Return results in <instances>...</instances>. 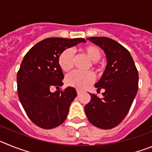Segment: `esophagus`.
<instances>
[{
  "label": "esophagus",
  "instance_id": "esophagus-1",
  "mask_svg": "<svg viewBox=\"0 0 152 152\" xmlns=\"http://www.w3.org/2000/svg\"><path fill=\"white\" fill-rule=\"evenodd\" d=\"M76 91H77V95L80 94H81V92H82V91H80V90H78V89H77V90H76Z\"/></svg>",
  "mask_w": 152,
  "mask_h": 152
}]
</instances>
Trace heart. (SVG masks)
<instances>
[{"label": "heart", "instance_id": "obj_1", "mask_svg": "<svg viewBox=\"0 0 152 152\" xmlns=\"http://www.w3.org/2000/svg\"><path fill=\"white\" fill-rule=\"evenodd\" d=\"M80 51L91 60V66L96 68L98 72L103 69V63L99 60L102 56L101 49L99 47L94 45H88L81 48ZM58 62L63 72H69L74 67L75 62L72 51L68 49L63 51L58 56ZM94 79L95 75L91 71L85 72L75 71L67 76L65 81L68 86L79 89H84L92 84Z\"/></svg>", "mask_w": 152, "mask_h": 152}]
</instances>
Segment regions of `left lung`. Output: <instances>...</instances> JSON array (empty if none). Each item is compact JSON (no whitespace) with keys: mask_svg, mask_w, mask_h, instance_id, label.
<instances>
[{"mask_svg":"<svg viewBox=\"0 0 152 152\" xmlns=\"http://www.w3.org/2000/svg\"><path fill=\"white\" fill-rule=\"evenodd\" d=\"M88 39L100 46L107 59L103 76L96 84L97 91L104 89L103 97L91 94L84 107L90 123L97 128L110 129L123 121L138 91L139 73L129 52L115 40L107 37Z\"/></svg>","mask_w":152,"mask_h":152,"instance_id":"obj_1","label":"left lung"}]
</instances>
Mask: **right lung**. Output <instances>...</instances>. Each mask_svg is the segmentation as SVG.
<instances>
[{
    "mask_svg": "<svg viewBox=\"0 0 152 152\" xmlns=\"http://www.w3.org/2000/svg\"><path fill=\"white\" fill-rule=\"evenodd\" d=\"M86 42L82 38H48L32 47L24 56L17 75L19 99L34 124L45 129L60 126L66 119L77 96L74 88L52 93L63 85L64 75L58 58L68 48Z\"/></svg>",
    "mask_w": 152,
    "mask_h": 152,
    "instance_id": "1",
    "label": "right lung"
}]
</instances>
